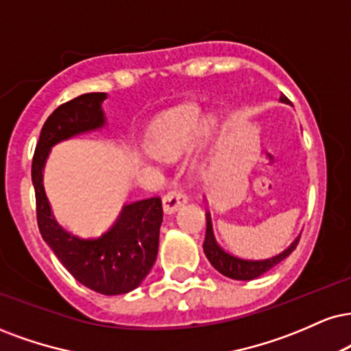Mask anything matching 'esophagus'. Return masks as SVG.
Returning <instances> with one entry per match:
<instances>
[{
	"instance_id": "1",
	"label": "esophagus",
	"mask_w": 351,
	"mask_h": 351,
	"mask_svg": "<svg viewBox=\"0 0 351 351\" xmlns=\"http://www.w3.org/2000/svg\"><path fill=\"white\" fill-rule=\"evenodd\" d=\"M186 202H188L186 193H184L181 188H173L171 191H168L163 196V210L167 214H173L176 213L181 206L186 204Z\"/></svg>"
}]
</instances>
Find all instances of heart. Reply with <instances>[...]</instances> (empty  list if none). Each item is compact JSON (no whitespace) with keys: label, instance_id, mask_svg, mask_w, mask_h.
I'll return each instance as SVG.
<instances>
[{"label":"heart","instance_id":"b5f03b06","mask_svg":"<svg viewBox=\"0 0 351 351\" xmlns=\"http://www.w3.org/2000/svg\"><path fill=\"white\" fill-rule=\"evenodd\" d=\"M201 122L202 111L196 103H184L168 109L150 122L145 135L147 149L158 157H178L196 137ZM214 122V117H206L202 122V132L209 134Z\"/></svg>","mask_w":351,"mask_h":351}]
</instances>
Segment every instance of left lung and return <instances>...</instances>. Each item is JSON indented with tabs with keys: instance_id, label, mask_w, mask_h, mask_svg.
I'll list each match as a JSON object with an SVG mask.
<instances>
[{
	"instance_id": "1",
	"label": "left lung",
	"mask_w": 351,
	"mask_h": 351,
	"mask_svg": "<svg viewBox=\"0 0 351 351\" xmlns=\"http://www.w3.org/2000/svg\"><path fill=\"white\" fill-rule=\"evenodd\" d=\"M280 101L281 103L289 104V101L286 96H281ZM206 221H208V227H206V239H204V243H202L206 256H208L210 265H213L219 273H222L223 276L230 278V280L252 281V280H256V278H260L261 274L269 271V269L276 267L278 263H281L282 260L288 258L291 253L294 252V248L298 247L299 237H301V235H299V237L294 239V242L291 243L288 248H285L281 253L271 256V258L245 260V258H239V256L230 255V253H227L221 245L217 243L216 237H214L213 221H210L209 213H206Z\"/></svg>"
}]
</instances>
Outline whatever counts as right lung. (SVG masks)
I'll list each match as a JSON object with an SVG mask.
<instances>
[{"mask_svg":"<svg viewBox=\"0 0 351 351\" xmlns=\"http://www.w3.org/2000/svg\"><path fill=\"white\" fill-rule=\"evenodd\" d=\"M106 93H86L50 114L34 154L32 184L44 242L78 282L99 294L116 296L138 288L157 260L163 221L160 197L128 202L104 234L84 239L58 223L44 188V168L53 145L106 128Z\"/></svg>","mask_w":351,"mask_h":351,"instance_id":"1","label":"right lung"}]
</instances>
